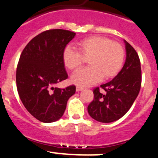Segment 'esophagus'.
<instances>
[{"instance_id": "1", "label": "esophagus", "mask_w": 158, "mask_h": 158, "mask_svg": "<svg viewBox=\"0 0 158 158\" xmlns=\"http://www.w3.org/2000/svg\"><path fill=\"white\" fill-rule=\"evenodd\" d=\"M83 89H84V88L83 87H81V86H76V91H82Z\"/></svg>"}]
</instances>
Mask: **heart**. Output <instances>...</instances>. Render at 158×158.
<instances>
[{"mask_svg": "<svg viewBox=\"0 0 158 158\" xmlns=\"http://www.w3.org/2000/svg\"><path fill=\"white\" fill-rule=\"evenodd\" d=\"M79 51L67 46L63 52V60L70 70H76L88 58L90 66L76 71L71 82L77 85L89 86L104 79L113 78L119 73L124 60V47L108 37L92 36L78 43Z\"/></svg>", "mask_w": 158, "mask_h": 158, "instance_id": "b5f03b06", "label": "heart"}]
</instances>
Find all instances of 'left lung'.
<instances>
[{
  "label": "left lung",
  "instance_id": "left-lung-1",
  "mask_svg": "<svg viewBox=\"0 0 158 158\" xmlns=\"http://www.w3.org/2000/svg\"><path fill=\"white\" fill-rule=\"evenodd\" d=\"M125 42V64L117 76L100 88L93 90L94 100L88 106L90 116L96 121L110 123L118 120L127 112L137 98L142 83L140 60L134 48Z\"/></svg>",
  "mask_w": 158,
  "mask_h": 158
}]
</instances>
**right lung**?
I'll return each mask as SVG.
<instances>
[{"mask_svg":"<svg viewBox=\"0 0 158 158\" xmlns=\"http://www.w3.org/2000/svg\"><path fill=\"white\" fill-rule=\"evenodd\" d=\"M76 33L63 29L45 31L26 45L16 68V86L26 110L37 120L50 123L60 118L76 86L53 88L68 78L64 50Z\"/></svg>","mask_w":158,"mask_h":158,"instance_id":"obj_1","label":"right lung"}]
</instances>
